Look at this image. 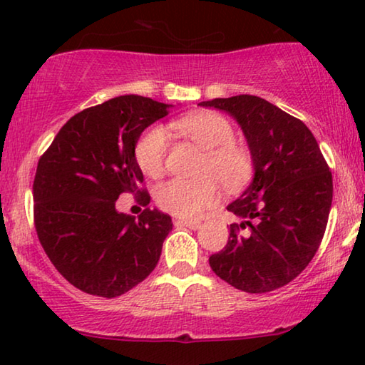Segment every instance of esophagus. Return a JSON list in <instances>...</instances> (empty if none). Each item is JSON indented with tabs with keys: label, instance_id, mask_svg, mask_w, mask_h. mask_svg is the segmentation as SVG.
I'll use <instances>...</instances> for the list:
<instances>
[{
	"label": "esophagus",
	"instance_id": "obj_1",
	"mask_svg": "<svg viewBox=\"0 0 365 365\" xmlns=\"http://www.w3.org/2000/svg\"><path fill=\"white\" fill-rule=\"evenodd\" d=\"M174 224L177 225V227H188V228H191V230H196V228H200L201 227V222L200 220H174Z\"/></svg>",
	"mask_w": 365,
	"mask_h": 365
}]
</instances>
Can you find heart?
Returning a JSON list of instances; mask_svg holds the SVG:
<instances>
[{
	"mask_svg": "<svg viewBox=\"0 0 365 365\" xmlns=\"http://www.w3.org/2000/svg\"><path fill=\"white\" fill-rule=\"evenodd\" d=\"M174 128L201 150L197 178H172L156 190V202L163 211L182 219H193L217 201V183L227 193H237L250 183L255 160L250 150L235 141V128L225 115L214 110H200L174 122ZM168 132L154 125L135 145V159L141 172L158 178L165 170Z\"/></svg>",
	"mask_w": 365,
	"mask_h": 365,
	"instance_id": "1",
	"label": "heart"
}]
</instances>
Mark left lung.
<instances>
[{
    "instance_id": "obj_1",
    "label": "left lung",
    "mask_w": 365,
    "mask_h": 365,
    "mask_svg": "<svg viewBox=\"0 0 365 365\" xmlns=\"http://www.w3.org/2000/svg\"><path fill=\"white\" fill-rule=\"evenodd\" d=\"M200 104L237 119L255 160L252 183L227 206L243 222L230 225L225 248L209 265L242 292H274L294 280L322 243L333 197L330 168L304 122L262 98Z\"/></svg>"
}]
</instances>
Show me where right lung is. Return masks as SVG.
Instances as JSON below:
<instances>
[{"label":"right lung","mask_w":365,"mask_h":365,"mask_svg":"<svg viewBox=\"0 0 365 365\" xmlns=\"http://www.w3.org/2000/svg\"><path fill=\"white\" fill-rule=\"evenodd\" d=\"M169 108L138 95L113 98L71 117L41 154L36 235L59 274L85 293L115 298L158 265L170 215L146 207L137 220L117 212L115 201L132 193L140 205L150 202L135 145Z\"/></svg>","instance_id":"1"}]
</instances>
